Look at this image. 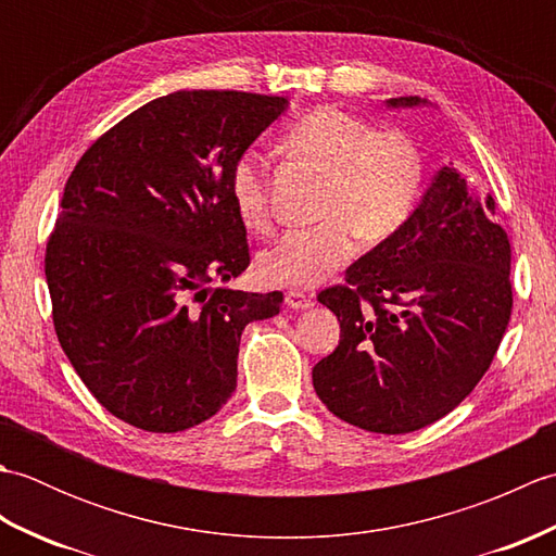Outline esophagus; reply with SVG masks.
I'll list each match as a JSON object with an SVG mask.
<instances>
[{
  "label": "esophagus",
  "instance_id": "34e87169",
  "mask_svg": "<svg viewBox=\"0 0 556 556\" xmlns=\"http://www.w3.org/2000/svg\"><path fill=\"white\" fill-rule=\"evenodd\" d=\"M285 301H287L289 308H293V311H305V308H311V305H313V299L305 291H301V289L287 291V299Z\"/></svg>",
  "mask_w": 556,
  "mask_h": 556
}]
</instances>
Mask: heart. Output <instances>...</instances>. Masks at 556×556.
Segmentation results:
<instances>
[{"instance_id":"obj_1","label":"heart","mask_w":556,"mask_h":556,"mask_svg":"<svg viewBox=\"0 0 556 556\" xmlns=\"http://www.w3.org/2000/svg\"><path fill=\"white\" fill-rule=\"evenodd\" d=\"M287 157L325 176L311 229L287 233L260 257V275L269 285H320L356 251V236L368 245L382 243L404 227L422 191L418 146L401 131L375 128L337 108L305 112L281 136ZM231 198L243 224L269 233L271 207L263 162L253 155L236 160Z\"/></svg>"}]
</instances>
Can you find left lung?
I'll use <instances>...</instances> for the list:
<instances>
[{
	"instance_id": "1",
	"label": "left lung",
	"mask_w": 556,
	"mask_h": 556,
	"mask_svg": "<svg viewBox=\"0 0 556 556\" xmlns=\"http://www.w3.org/2000/svg\"><path fill=\"white\" fill-rule=\"evenodd\" d=\"M509 271L492 195L444 167L404 227L346 269V285L317 293L341 325L339 346L313 368L317 396L368 432L404 434L444 418L502 344Z\"/></svg>"
}]
</instances>
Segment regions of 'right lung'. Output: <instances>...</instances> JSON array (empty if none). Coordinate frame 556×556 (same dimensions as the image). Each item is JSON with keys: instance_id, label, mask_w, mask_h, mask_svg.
Returning <instances> with one entry per match:
<instances>
[{"instance_id": "1", "label": "right lung", "mask_w": 556, "mask_h": 556, "mask_svg": "<svg viewBox=\"0 0 556 556\" xmlns=\"http://www.w3.org/2000/svg\"><path fill=\"white\" fill-rule=\"evenodd\" d=\"M285 110L257 92H172L114 124L68 176L45 251L54 332L90 394L134 428L215 416L245 325L279 313L281 291L210 285L251 265L231 169Z\"/></svg>"}]
</instances>
